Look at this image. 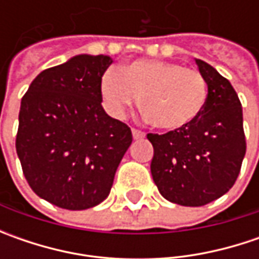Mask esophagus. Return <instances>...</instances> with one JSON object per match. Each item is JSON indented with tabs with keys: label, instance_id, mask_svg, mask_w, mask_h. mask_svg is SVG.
<instances>
[{
	"label": "esophagus",
	"instance_id": "esophagus-1",
	"mask_svg": "<svg viewBox=\"0 0 259 259\" xmlns=\"http://www.w3.org/2000/svg\"><path fill=\"white\" fill-rule=\"evenodd\" d=\"M133 137H134L135 140H141V138H144L145 134L141 131V130H137V128H133Z\"/></svg>",
	"mask_w": 259,
	"mask_h": 259
}]
</instances>
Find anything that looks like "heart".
<instances>
[{
    "label": "heart",
    "instance_id": "1",
    "mask_svg": "<svg viewBox=\"0 0 259 259\" xmlns=\"http://www.w3.org/2000/svg\"><path fill=\"white\" fill-rule=\"evenodd\" d=\"M101 92L108 111L116 116L141 96L145 119L163 131L192 124L207 99V85L200 72L161 60H135L118 72L108 70L101 80Z\"/></svg>",
    "mask_w": 259,
    "mask_h": 259
}]
</instances>
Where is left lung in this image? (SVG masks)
Returning a JSON list of instances; mask_svg holds the SVG:
<instances>
[{"mask_svg":"<svg viewBox=\"0 0 259 259\" xmlns=\"http://www.w3.org/2000/svg\"><path fill=\"white\" fill-rule=\"evenodd\" d=\"M196 63L207 83L202 114L182 130L147 134L154 148L155 186L182 206H204L229 192L246 151L242 105L234 86L206 62Z\"/></svg>","mask_w":259,"mask_h":259,"instance_id":"left-lung-1","label":"left lung"}]
</instances>
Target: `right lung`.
I'll return each mask as SVG.
<instances>
[{
    "mask_svg": "<svg viewBox=\"0 0 259 259\" xmlns=\"http://www.w3.org/2000/svg\"><path fill=\"white\" fill-rule=\"evenodd\" d=\"M108 56L80 55L49 67L21 99L15 150L37 196L69 210L104 202L133 143L131 128L102 108Z\"/></svg>",
    "mask_w": 259,
    "mask_h": 259,
    "instance_id": "right-lung-1",
    "label": "right lung"
}]
</instances>
